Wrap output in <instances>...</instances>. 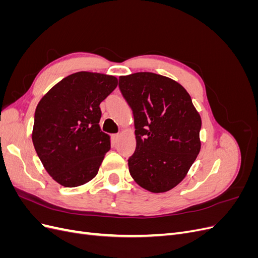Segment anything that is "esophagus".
Returning <instances> with one entry per match:
<instances>
[{
    "mask_svg": "<svg viewBox=\"0 0 258 258\" xmlns=\"http://www.w3.org/2000/svg\"><path fill=\"white\" fill-rule=\"evenodd\" d=\"M119 137H120V135H118V134H115V135H112V136H111V138H112V140H113L114 142H116L117 140L119 139Z\"/></svg>",
    "mask_w": 258,
    "mask_h": 258,
    "instance_id": "obj_1",
    "label": "esophagus"
}]
</instances>
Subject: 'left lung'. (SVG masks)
Masks as SVG:
<instances>
[{
	"mask_svg": "<svg viewBox=\"0 0 258 258\" xmlns=\"http://www.w3.org/2000/svg\"><path fill=\"white\" fill-rule=\"evenodd\" d=\"M118 87L135 117L130 175L148 191L172 189L200 152L201 118L190 96L178 83L150 72L120 76Z\"/></svg>",
	"mask_w": 258,
	"mask_h": 258,
	"instance_id": "1",
	"label": "left lung"
}]
</instances>
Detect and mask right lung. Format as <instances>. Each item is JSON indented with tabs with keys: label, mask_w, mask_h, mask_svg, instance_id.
Returning <instances> with one entry per match:
<instances>
[{
	"label": "right lung",
	"mask_w": 258,
	"mask_h": 258,
	"mask_svg": "<svg viewBox=\"0 0 258 258\" xmlns=\"http://www.w3.org/2000/svg\"><path fill=\"white\" fill-rule=\"evenodd\" d=\"M117 87L114 76L79 72L52 87L37 104L32 141L54 181L76 187L95 177L110 137L101 131L100 103Z\"/></svg>",
	"instance_id": "right-lung-1"
}]
</instances>
